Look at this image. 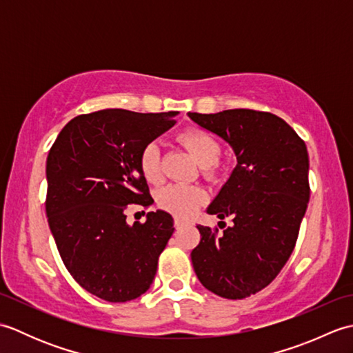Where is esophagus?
<instances>
[{
	"label": "esophagus",
	"mask_w": 353,
	"mask_h": 353,
	"mask_svg": "<svg viewBox=\"0 0 353 353\" xmlns=\"http://www.w3.org/2000/svg\"><path fill=\"white\" fill-rule=\"evenodd\" d=\"M186 224V221L185 220H182V219H176L174 220V226H176V229H181V228H183Z\"/></svg>",
	"instance_id": "34e87169"
}]
</instances>
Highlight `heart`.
<instances>
[{
	"mask_svg": "<svg viewBox=\"0 0 353 353\" xmlns=\"http://www.w3.org/2000/svg\"><path fill=\"white\" fill-rule=\"evenodd\" d=\"M182 144L188 148L191 156L200 167L211 172V167L219 159L220 147L211 134L203 130H188L182 133ZM161 148L157 142H150L144 147L139 156V165L142 174L148 182H157L161 177ZM159 205L177 216H190L197 211L203 192L196 186L188 185H170L159 192Z\"/></svg>",
	"mask_w": 353,
	"mask_h": 353,
	"instance_id": "heart-1",
	"label": "heart"
}]
</instances>
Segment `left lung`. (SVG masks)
I'll list each match as a JSON object with an SVG mask.
<instances>
[{
	"label": "left lung",
	"mask_w": 353,
	"mask_h": 353,
	"mask_svg": "<svg viewBox=\"0 0 353 353\" xmlns=\"http://www.w3.org/2000/svg\"><path fill=\"white\" fill-rule=\"evenodd\" d=\"M188 118L232 148L236 165L206 212L220 220L215 235L197 226L201 239L191 261L201 285L216 296L244 299L279 274L294 249L310 200L305 142L268 112L232 109Z\"/></svg>",
	"instance_id": "8db88e82"
}]
</instances>
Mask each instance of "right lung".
<instances>
[{"mask_svg":"<svg viewBox=\"0 0 353 353\" xmlns=\"http://www.w3.org/2000/svg\"><path fill=\"white\" fill-rule=\"evenodd\" d=\"M179 112L104 109L80 115L59 133L47 157V216L63 264L91 294L129 302L150 288L171 238V214L125 220L130 203L153 199L142 174L144 147L170 130Z\"/></svg>","mask_w":353,"mask_h":353,"instance_id":"right-lung-1","label":"right lung"}]
</instances>
